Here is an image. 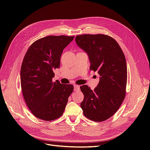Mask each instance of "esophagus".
Instances as JSON below:
<instances>
[{
	"label": "esophagus",
	"instance_id": "34e87169",
	"mask_svg": "<svg viewBox=\"0 0 150 150\" xmlns=\"http://www.w3.org/2000/svg\"><path fill=\"white\" fill-rule=\"evenodd\" d=\"M80 89L79 86L78 85H74V91H79Z\"/></svg>",
	"mask_w": 150,
	"mask_h": 150
}]
</instances>
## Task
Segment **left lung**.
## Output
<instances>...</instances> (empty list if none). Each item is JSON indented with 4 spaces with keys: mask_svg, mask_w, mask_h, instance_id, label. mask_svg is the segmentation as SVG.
I'll return each mask as SVG.
<instances>
[{
    "mask_svg": "<svg viewBox=\"0 0 150 150\" xmlns=\"http://www.w3.org/2000/svg\"><path fill=\"white\" fill-rule=\"evenodd\" d=\"M77 45L88 54L90 69L100 76L97 87L81 86L84 99L81 107L88 119L101 122L117 111L125 98L127 66L125 56L116 40L104 34L77 35Z\"/></svg>",
    "mask_w": 150,
    "mask_h": 150,
    "instance_id": "1",
    "label": "left lung"
}]
</instances>
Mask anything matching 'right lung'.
<instances>
[{"label": "right lung", "mask_w": 150, "mask_h": 150, "mask_svg": "<svg viewBox=\"0 0 150 150\" xmlns=\"http://www.w3.org/2000/svg\"><path fill=\"white\" fill-rule=\"evenodd\" d=\"M74 36L49 35L29 47L21 69V84L24 100L38 118L52 121L64 111L73 86L52 82L54 70L60 66L63 50Z\"/></svg>", "instance_id": "obj_1"}]
</instances>
